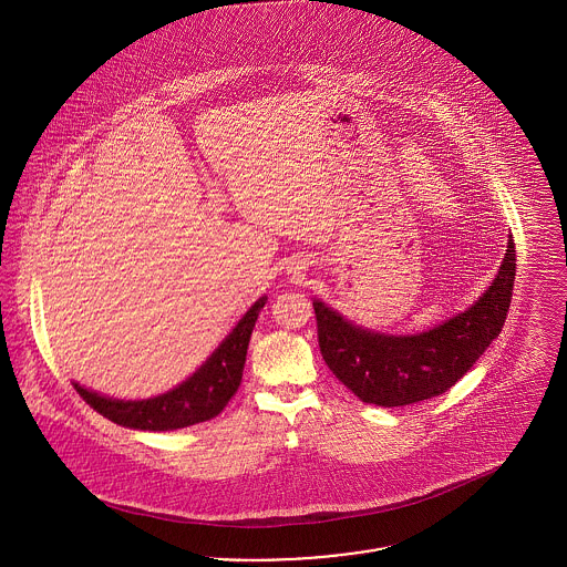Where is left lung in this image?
Masks as SVG:
<instances>
[{
    "label": "left lung",
    "mask_w": 567,
    "mask_h": 567,
    "mask_svg": "<svg viewBox=\"0 0 567 567\" xmlns=\"http://www.w3.org/2000/svg\"><path fill=\"white\" fill-rule=\"evenodd\" d=\"M516 276V250L483 297L465 312L416 336H384L347 321L315 299L319 347L327 368L365 404L408 405L446 393L499 336Z\"/></svg>",
    "instance_id": "1"
}]
</instances>
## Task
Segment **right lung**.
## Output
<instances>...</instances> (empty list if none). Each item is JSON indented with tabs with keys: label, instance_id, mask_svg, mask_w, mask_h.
Masks as SVG:
<instances>
[{
	"label": "right lung",
	"instance_id": "1",
	"mask_svg": "<svg viewBox=\"0 0 567 567\" xmlns=\"http://www.w3.org/2000/svg\"><path fill=\"white\" fill-rule=\"evenodd\" d=\"M266 299L268 297H259L248 308L240 323L234 327V331L220 342V347L193 377L163 395L151 400L123 402L97 395L79 382H74V389L102 416L130 430L172 432L210 421L234 398L243 382L248 340L261 308L266 306Z\"/></svg>",
	"mask_w": 567,
	"mask_h": 567
}]
</instances>
